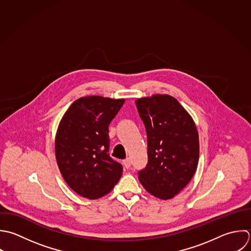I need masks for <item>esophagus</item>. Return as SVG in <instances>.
Instances as JSON below:
<instances>
[{
	"instance_id": "obj_1",
	"label": "esophagus",
	"mask_w": 251,
	"mask_h": 251,
	"mask_svg": "<svg viewBox=\"0 0 251 251\" xmlns=\"http://www.w3.org/2000/svg\"><path fill=\"white\" fill-rule=\"evenodd\" d=\"M123 164H124V166L128 169V168L131 166L132 161H131V159H130V158H126L125 160H123Z\"/></svg>"
}]
</instances>
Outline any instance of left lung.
<instances>
[{
	"mask_svg": "<svg viewBox=\"0 0 251 251\" xmlns=\"http://www.w3.org/2000/svg\"><path fill=\"white\" fill-rule=\"evenodd\" d=\"M148 137V164L139 171L143 187L152 196L169 200L192 180L200 157L196 124L169 95H154L136 100Z\"/></svg>",
	"mask_w": 251,
	"mask_h": 251,
	"instance_id": "1",
	"label": "left lung"
}]
</instances>
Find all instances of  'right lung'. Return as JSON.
<instances>
[{
  "mask_svg": "<svg viewBox=\"0 0 251 251\" xmlns=\"http://www.w3.org/2000/svg\"><path fill=\"white\" fill-rule=\"evenodd\" d=\"M99 96L75 100L55 136V157L66 184L83 198L96 200L118 183L122 165L109 156L108 126L124 103Z\"/></svg>",
  "mask_w": 251,
  "mask_h": 251,
  "instance_id": "add662e5",
  "label": "right lung"
}]
</instances>
